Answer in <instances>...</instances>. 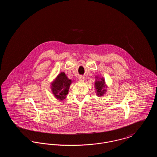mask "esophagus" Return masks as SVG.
<instances>
[{"instance_id": "34e87169", "label": "esophagus", "mask_w": 157, "mask_h": 157, "mask_svg": "<svg viewBox=\"0 0 157 157\" xmlns=\"http://www.w3.org/2000/svg\"><path fill=\"white\" fill-rule=\"evenodd\" d=\"M79 79H80V81H82V82H83V81H85V77H83V76H80V77H79Z\"/></svg>"}]
</instances>
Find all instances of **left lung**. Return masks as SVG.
Wrapping results in <instances>:
<instances>
[{"mask_svg": "<svg viewBox=\"0 0 157 157\" xmlns=\"http://www.w3.org/2000/svg\"><path fill=\"white\" fill-rule=\"evenodd\" d=\"M94 87L97 96L102 97L106 94L108 86L103 77L96 75L94 82Z\"/></svg>", "mask_w": 157, "mask_h": 157, "instance_id": "1", "label": "left lung"}]
</instances>
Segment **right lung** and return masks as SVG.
Wrapping results in <instances>:
<instances>
[{"mask_svg": "<svg viewBox=\"0 0 157 157\" xmlns=\"http://www.w3.org/2000/svg\"><path fill=\"white\" fill-rule=\"evenodd\" d=\"M74 80L68 78L66 74L61 72L51 83V90L53 95L59 100H63L67 97L69 90Z\"/></svg>", "mask_w": 157, "mask_h": 157, "instance_id": "1", "label": "right lung"}]
</instances>
